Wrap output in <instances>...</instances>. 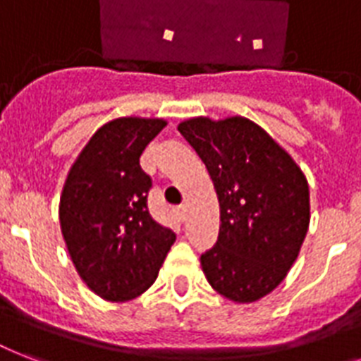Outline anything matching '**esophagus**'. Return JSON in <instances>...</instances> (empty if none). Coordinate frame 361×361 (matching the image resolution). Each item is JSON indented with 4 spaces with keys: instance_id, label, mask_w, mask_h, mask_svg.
Masks as SVG:
<instances>
[{
    "instance_id": "1",
    "label": "esophagus",
    "mask_w": 361,
    "mask_h": 361,
    "mask_svg": "<svg viewBox=\"0 0 361 361\" xmlns=\"http://www.w3.org/2000/svg\"><path fill=\"white\" fill-rule=\"evenodd\" d=\"M174 214L178 215V217H180L181 221H185V219H187V208H185V206H180V208H176V209H174Z\"/></svg>"
}]
</instances>
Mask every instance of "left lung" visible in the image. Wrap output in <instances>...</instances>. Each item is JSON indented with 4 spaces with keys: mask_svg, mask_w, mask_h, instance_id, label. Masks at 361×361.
I'll return each instance as SVG.
<instances>
[{
    "mask_svg": "<svg viewBox=\"0 0 361 361\" xmlns=\"http://www.w3.org/2000/svg\"><path fill=\"white\" fill-rule=\"evenodd\" d=\"M178 130L202 159L219 198V238L200 257L221 296L251 303L274 290L309 228V185L294 159L255 121L191 118Z\"/></svg>",
    "mask_w": 361,
    "mask_h": 361,
    "instance_id": "1",
    "label": "left lung"
}]
</instances>
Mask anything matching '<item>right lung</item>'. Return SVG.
I'll return each mask as SVG.
<instances>
[{
  "label": "right lung",
  "instance_id": "obj_1",
  "mask_svg": "<svg viewBox=\"0 0 361 361\" xmlns=\"http://www.w3.org/2000/svg\"><path fill=\"white\" fill-rule=\"evenodd\" d=\"M166 125L159 118H118L90 138L59 198L61 234L82 281L109 302L140 296L176 234L152 219V178L140 155Z\"/></svg>",
  "mask_w": 361,
  "mask_h": 361
}]
</instances>
